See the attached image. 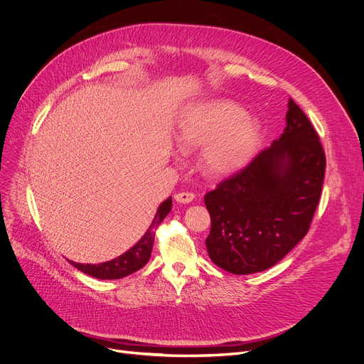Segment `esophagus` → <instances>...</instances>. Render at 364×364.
<instances>
[{
    "mask_svg": "<svg viewBox=\"0 0 364 364\" xmlns=\"http://www.w3.org/2000/svg\"><path fill=\"white\" fill-rule=\"evenodd\" d=\"M174 200L178 203H190L194 200V193H188V191H181V193H176L174 194Z\"/></svg>",
    "mask_w": 364,
    "mask_h": 364,
    "instance_id": "esophagus-1",
    "label": "esophagus"
}]
</instances>
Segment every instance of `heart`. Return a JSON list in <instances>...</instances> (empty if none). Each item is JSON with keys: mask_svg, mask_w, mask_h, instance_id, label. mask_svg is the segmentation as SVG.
I'll use <instances>...</instances> for the list:
<instances>
[{"mask_svg": "<svg viewBox=\"0 0 364 364\" xmlns=\"http://www.w3.org/2000/svg\"><path fill=\"white\" fill-rule=\"evenodd\" d=\"M174 136L186 149H203V168L212 177H228L254 158L262 136L257 117L232 100H205L187 106L178 116Z\"/></svg>", "mask_w": 364, "mask_h": 364, "instance_id": "obj_1", "label": "heart"}]
</instances>
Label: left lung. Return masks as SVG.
Returning <instances> with one entry per match:
<instances>
[{"mask_svg": "<svg viewBox=\"0 0 364 364\" xmlns=\"http://www.w3.org/2000/svg\"><path fill=\"white\" fill-rule=\"evenodd\" d=\"M325 164L318 134L290 98L282 136L205 196L212 222L206 238L210 259L232 274L277 264L308 234Z\"/></svg>", "mask_w": 364, "mask_h": 364, "instance_id": "left-lung-1", "label": "left lung"}]
</instances>
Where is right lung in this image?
Wrapping results in <instances>:
<instances>
[{
	"instance_id": "obj_1",
	"label": "right lung",
	"mask_w": 364,
	"mask_h": 364,
	"mask_svg": "<svg viewBox=\"0 0 364 364\" xmlns=\"http://www.w3.org/2000/svg\"><path fill=\"white\" fill-rule=\"evenodd\" d=\"M171 206H173V199L171 197H168L167 200H164L159 205V208L155 213V218L152 219V223L146 229L144 237L134 247L129 248L126 252H123L122 255H119L110 261L100 262V264H80L75 261H70V262L80 272H82L91 277H95V279H102V280L122 279V277H126L132 273L141 270L151 258L154 240H155V230L161 225L164 218L170 213Z\"/></svg>"
}]
</instances>
